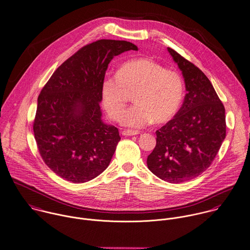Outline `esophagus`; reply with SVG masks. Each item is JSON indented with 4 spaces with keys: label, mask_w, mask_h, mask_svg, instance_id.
<instances>
[{
    "label": "esophagus",
    "mask_w": 250,
    "mask_h": 250,
    "mask_svg": "<svg viewBox=\"0 0 250 250\" xmlns=\"http://www.w3.org/2000/svg\"><path fill=\"white\" fill-rule=\"evenodd\" d=\"M122 133H123V135H125V136H133V135H137V134H139V131H137V130H129V129H127V130H124Z\"/></svg>",
    "instance_id": "1"
}]
</instances>
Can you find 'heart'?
I'll return each instance as SVG.
<instances>
[{"label": "heart", "mask_w": 250, "mask_h": 250, "mask_svg": "<svg viewBox=\"0 0 250 250\" xmlns=\"http://www.w3.org/2000/svg\"><path fill=\"white\" fill-rule=\"evenodd\" d=\"M135 91L136 104L121 117V124L140 128L152 124L169 122L179 111L184 97V81L174 70L146 57L124 62L117 75H107L101 83L100 94L108 117L119 120L128 92Z\"/></svg>", "instance_id": "b5f03b06"}]
</instances>
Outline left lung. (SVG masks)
I'll return each instance as SVG.
<instances>
[{
    "instance_id": "8db88e82",
    "label": "left lung",
    "mask_w": 250,
    "mask_h": 250,
    "mask_svg": "<svg viewBox=\"0 0 250 250\" xmlns=\"http://www.w3.org/2000/svg\"><path fill=\"white\" fill-rule=\"evenodd\" d=\"M182 71L187 93L172 120L156 131L148 168L169 183H182L206 171L226 137L225 108L204 72L167 48Z\"/></svg>"
}]
</instances>
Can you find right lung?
<instances>
[{"label": "right lung", "mask_w": 250, "mask_h": 250, "mask_svg": "<svg viewBox=\"0 0 250 250\" xmlns=\"http://www.w3.org/2000/svg\"><path fill=\"white\" fill-rule=\"evenodd\" d=\"M137 46L98 40L80 48L52 74L38 97L33 123L39 153L61 178L89 181L109 166L121 140L119 129L101 120L100 87L114 56Z\"/></svg>", "instance_id": "1"}]
</instances>
